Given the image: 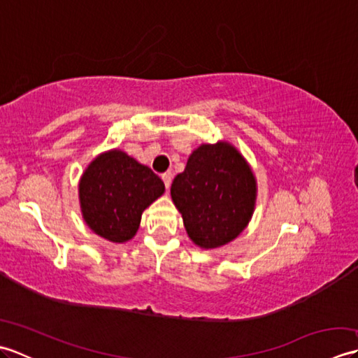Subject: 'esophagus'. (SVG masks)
Returning a JSON list of instances; mask_svg holds the SVG:
<instances>
[{
	"instance_id": "esophagus-1",
	"label": "esophagus",
	"mask_w": 358,
	"mask_h": 358,
	"mask_svg": "<svg viewBox=\"0 0 358 358\" xmlns=\"http://www.w3.org/2000/svg\"><path fill=\"white\" fill-rule=\"evenodd\" d=\"M162 180H163V183H164L166 189H169V186H171V183H172V175H171L169 172H166V173L162 175Z\"/></svg>"
}]
</instances>
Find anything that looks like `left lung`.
<instances>
[{
    "label": "left lung",
    "mask_w": 358,
    "mask_h": 358,
    "mask_svg": "<svg viewBox=\"0 0 358 358\" xmlns=\"http://www.w3.org/2000/svg\"><path fill=\"white\" fill-rule=\"evenodd\" d=\"M171 195L191 240L204 249L232 241L248 226L255 204V178L227 143L201 144L173 178Z\"/></svg>",
    "instance_id": "obj_1"
}]
</instances>
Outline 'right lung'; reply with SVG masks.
<instances>
[{
    "instance_id": "1",
    "label": "right lung",
    "mask_w": 358,
    "mask_h": 358,
    "mask_svg": "<svg viewBox=\"0 0 358 358\" xmlns=\"http://www.w3.org/2000/svg\"><path fill=\"white\" fill-rule=\"evenodd\" d=\"M164 192L162 178L121 150L101 154L80 181L85 222L100 237L124 243L138 231L141 214Z\"/></svg>"
}]
</instances>
